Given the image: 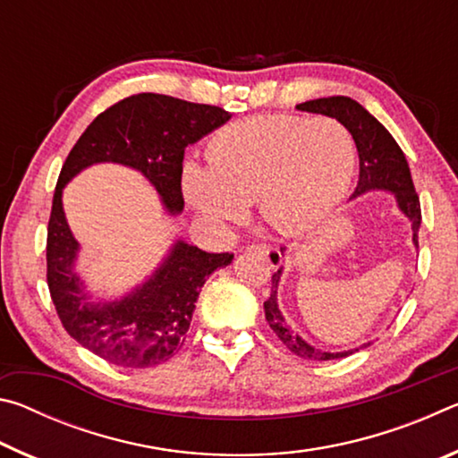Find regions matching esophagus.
<instances>
[{"label": "esophagus", "instance_id": "obj_1", "mask_svg": "<svg viewBox=\"0 0 458 458\" xmlns=\"http://www.w3.org/2000/svg\"><path fill=\"white\" fill-rule=\"evenodd\" d=\"M248 252H259L260 257H265L267 262L273 268H278L283 265V252L278 250L275 246H268V244H252L248 248Z\"/></svg>", "mask_w": 458, "mask_h": 458}]
</instances>
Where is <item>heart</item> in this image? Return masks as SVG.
I'll use <instances>...</instances> for the list:
<instances>
[{
  "label": "heart",
  "mask_w": 458,
  "mask_h": 458,
  "mask_svg": "<svg viewBox=\"0 0 458 458\" xmlns=\"http://www.w3.org/2000/svg\"><path fill=\"white\" fill-rule=\"evenodd\" d=\"M208 165L182 169L185 199L208 224L242 220L248 201L283 234H305L329 218L352 182L355 141L331 117L265 114L216 131Z\"/></svg>",
  "instance_id": "1"
}]
</instances>
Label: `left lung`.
Listing matches in <instances>:
<instances>
[{
	"mask_svg": "<svg viewBox=\"0 0 458 458\" xmlns=\"http://www.w3.org/2000/svg\"><path fill=\"white\" fill-rule=\"evenodd\" d=\"M299 111L325 114V117L337 119L339 123L350 129V133L358 147L360 155V182L358 188L353 191V198L361 196V193L371 190H386L392 191L396 198V204L400 212L406 216L412 224V242L418 246V230H420L422 212H420V199L414 190L412 175H410L408 161L402 153L400 145L396 143L387 129L379 123L374 114H369L358 100L350 97H327V98H315L307 100V103L297 105ZM283 268H278L273 275V286H270V297L265 301V315L278 339L289 347V350L303 360L311 361H327V360H339L347 358L353 352H360L361 347H368L369 344H363L361 347L347 352H323L317 347L309 345L307 341L294 333L289 323L278 309V283H281Z\"/></svg>",
	"mask_w": 458,
	"mask_h": 458,
	"instance_id": "left-lung-1",
	"label": "left lung"
}]
</instances>
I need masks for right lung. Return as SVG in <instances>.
<instances>
[{
  "label": "right lung",
  "instance_id": "1",
  "mask_svg": "<svg viewBox=\"0 0 458 458\" xmlns=\"http://www.w3.org/2000/svg\"><path fill=\"white\" fill-rule=\"evenodd\" d=\"M230 117L220 106L141 92L100 113L62 165L48 222L46 278L68 335L108 363L153 368L174 358L182 350L206 278L216 268L228 267L234 254L206 252L177 240L161 267L133 293L114 301H90L74 270L79 242L68 228L62 190L90 165L121 164L141 172L165 210L180 214L185 147Z\"/></svg>",
  "mask_w": 458,
  "mask_h": 458
}]
</instances>
